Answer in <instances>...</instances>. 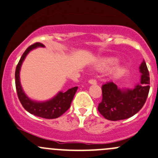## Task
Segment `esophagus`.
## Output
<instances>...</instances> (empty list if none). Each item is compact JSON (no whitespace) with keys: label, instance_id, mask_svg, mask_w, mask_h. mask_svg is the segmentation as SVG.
Listing matches in <instances>:
<instances>
[{"label":"esophagus","instance_id":"obj_1","mask_svg":"<svg viewBox=\"0 0 158 158\" xmlns=\"http://www.w3.org/2000/svg\"><path fill=\"white\" fill-rule=\"evenodd\" d=\"M89 83L92 84V85H96L97 83V82H96V79H89Z\"/></svg>","mask_w":158,"mask_h":158}]
</instances>
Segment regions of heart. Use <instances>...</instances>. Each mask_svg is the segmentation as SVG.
Here are the masks:
<instances>
[{"label":"heart","instance_id":"b5f03b06","mask_svg":"<svg viewBox=\"0 0 158 158\" xmlns=\"http://www.w3.org/2000/svg\"><path fill=\"white\" fill-rule=\"evenodd\" d=\"M118 62V59L116 58H106V59H101L98 64L96 65L97 68L100 70H106L110 67L116 65ZM124 68L122 66H116L112 71V73L114 75H120L123 72Z\"/></svg>","mask_w":158,"mask_h":158}]
</instances>
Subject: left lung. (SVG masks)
<instances>
[{"mask_svg":"<svg viewBox=\"0 0 158 158\" xmlns=\"http://www.w3.org/2000/svg\"><path fill=\"white\" fill-rule=\"evenodd\" d=\"M140 83L134 89L117 88L113 82L102 85V99L98 110L109 120H121L135 115L143 106L150 90L149 72L144 60L140 66Z\"/></svg>","mask_w":158,"mask_h":158,"instance_id":"1","label":"left lung"}]
</instances>
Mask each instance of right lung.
<instances>
[{"mask_svg": "<svg viewBox=\"0 0 158 158\" xmlns=\"http://www.w3.org/2000/svg\"><path fill=\"white\" fill-rule=\"evenodd\" d=\"M37 47H44L43 44L36 42L30 45L23 53L15 70V86L18 99L24 109L31 114L45 119H56L62 116L70 107L78 86L69 89L66 92H59L55 97L45 102H36L29 99L24 93L20 82V69L26 56Z\"/></svg>", "mask_w": 158, "mask_h": 158, "instance_id": "1", "label": "right lung"}]
</instances>
